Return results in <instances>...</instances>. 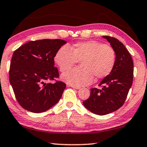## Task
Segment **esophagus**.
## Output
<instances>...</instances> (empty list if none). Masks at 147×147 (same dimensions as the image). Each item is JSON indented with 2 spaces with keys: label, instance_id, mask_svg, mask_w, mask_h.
Returning <instances> with one entry per match:
<instances>
[{
  "label": "esophagus",
  "instance_id": "esophagus-1",
  "mask_svg": "<svg viewBox=\"0 0 147 147\" xmlns=\"http://www.w3.org/2000/svg\"><path fill=\"white\" fill-rule=\"evenodd\" d=\"M71 87H72V88H74V89H80V87L75 86H71Z\"/></svg>",
  "mask_w": 147,
  "mask_h": 147
}]
</instances>
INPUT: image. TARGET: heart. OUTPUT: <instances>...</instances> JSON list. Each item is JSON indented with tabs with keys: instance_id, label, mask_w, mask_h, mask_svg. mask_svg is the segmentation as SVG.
Here are the masks:
<instances>
[{
	"instance_id": "obj_1",
	"label": "heart",
	"mask_w": 147,
	"mask_h": 147,
	"mask_svg": "<svg viewBox=\"0 0 147 147\" xmlns=\"http://www.w3.org/2000/svg\"><path fill=\"white\" fill-rule=\"evenodd\" d=\"M54 61L61 72L68 71L80 61V67L62 75L65 82L78 87L90 84L94 76L99 80L109 76L115 67L116 56L111 47L96 41H89L75 43L71 50L61 47L56 52Z\"/></svg>"
}]
</instances>
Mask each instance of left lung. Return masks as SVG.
<instances>
[{
	"mask_svg": "<svg viewBox=\"0 0 147 147\" xmlns=\"http://www.w3.org/2000/svg\"><path fill=\"white\" fill-rule=\"evenodd\" d=\"M112 47L116 55L115 67L111 73L104 78L99 86L91 89L89 97L84 106L96 115H104L117 110L123 105L133 82L134 63L130 54L117 39L103 36Z\"/></svg>",
	"mask_w": 147,
	"mask_h": 147,
	"instance_id": "1",
	"label": "left lung"
}]
</instances>
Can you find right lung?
<instances>
[{"mask_svg": "<svg viewBox=\"0 0 147 147\" xmlns=\"http://www.w3.org/2000/svg\"><path fill=\"white\" fill-rule=\"evenodd\" d=\"M67 42L61 39L31 41L14 51L9 71V82L17 102L33 113L48 110L61 98L66 84L54 67L56 52Z\"/></svg>", "mask_w": 147, "mask_h": 147, "instance_id": "right-lung-1", "label": "right lung"}]
</instances>
